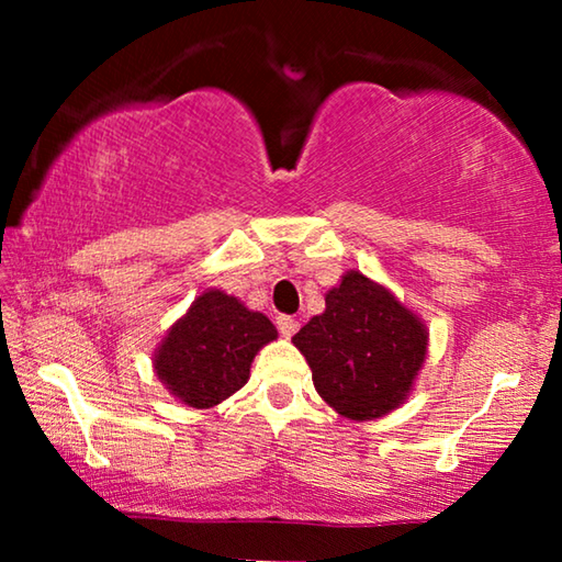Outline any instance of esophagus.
Wrapping results in <instances>:
<instances>
[{"mask_svg": "<svg viewBox=\"0 0 562 562\" xmlns=\"http://www.w3.org/2000/svg\"><path fill=\"white\" fill-rule=\"evenodd\" d=\"M278 329H280L282 337L290 339V337L294 335V331L300 329V322L294 319V317H290V315H280V317H278Z\"/></svg>", "mask_w": 562, "mask_h": 562, "instance_id": "34e87169", "label": "esophagus"}]
</instances>
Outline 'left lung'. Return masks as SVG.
Returning <instances> with one entry per match:
<instances>
[{"mask_svg":"<svg viewBox=\"0 0 562 562\" xmlns=\"http://www.w3.org/2000/svg\"><path fill=\"white\" fill-rule=\"evenodd\" d=\"M292 345L312 369L317 394L349 422L392 414L412 394L429 329L396 294L359 270L341 274Z\"/></svg>","mask_w":562,"mask_h":562,"instance_id":"obj_1","label":"left lung"}]
</instances>
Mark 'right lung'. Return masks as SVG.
<instances>
[{
	"label": "right lung",
	"instance_id": "right-lung-1",
	"mask_svg": "<svg viewBox=\"0 0 562 562\" xmlns=\"http://www.w3.org/2000/svg\"><path fill=\"white\" fill-rule=\"evenodd\" d=\"M278 329L233 294L211 288L198 294L154 351L158 382L190 408H213L250 379L258 351Z\"/></svg>",
	"mask_w": 562,
	"mask_h": 562
}]
</instances>
